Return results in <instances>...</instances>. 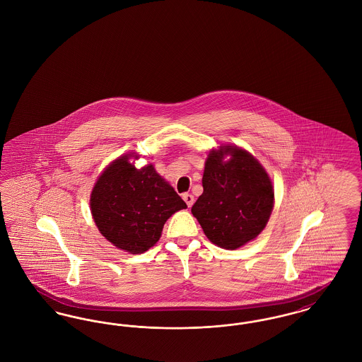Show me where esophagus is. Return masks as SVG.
I'll return each instance as SVG.
<instances>
[{
    "label": "esophagus",
    "mask_w": 362,
    "mask_h": 362,
    "mask_svg": "<svg viewBox=\"0 0 362 362\" xmlns=\"http://www.w3.org/2000/svg\"><path fill=\"white\" fill-rule=\"evenodd\" d=\"M182 199L185 200V203H187V206H188V207H192V206H193V203H194V197H193L190 193H184V194H182Z\"/></svg>",
    "instance_id": "1"
}]
</instances>
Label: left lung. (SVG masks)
Listing matches in <instances>:
<instances>
[{
    "instance_id": "left-lung-1",
    "label": "left lung",
    "mask_w": 362,
    "mask_h": 362,
    "mask_svg": "<svg viewBox=\"0 0 362 362\" xmlns=\"http://www.w3.org/2000/svg\"><path fill=\"white\" fill-rule=\"evenodd\" d=\"M225 156H230L228 161ZM203 193L192 206L209 241L234 250L255 240L274 209V187L266 169L247 150L221 146L209 151Z\"/></svg>"
}]
</instances>
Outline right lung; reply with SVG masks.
<instances>
[{"mask_svg": "<svg viewBox=\"0 0 362 362\" xmlns=\"http://www.w3.org/2000/svg\"><path fill=\"white\" fill-rule=\"evenodd\" d=\"M132 156L121 155L102 172L90 206L100 234L118 249L139 255L159 241L166 221L187 204L153 165L137 169Z\"/></svg>", "mask_w": 362, "mask_h": 362, "instance_id": "right-lung-1", "label": "right lung"}]
</instances>
